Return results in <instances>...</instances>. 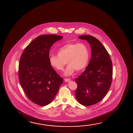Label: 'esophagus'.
<instances>
[{
	"instance_id": "1",
	"label": "esophagus",
	"mask_w": 133,
	"mask_h": 133,
	"mask_svg": "<svg viewBox=\"0 0 133 133\" xmlns=\"http://www.w3.org/2000/svg\"><path fill=\"white\" fill-rule=\"evenodd\" d=\"M64 80H65V81L66 82H69V81H70V80H71V79L70 78H65L64 79Z\"/></svg>"
}]
</instances>
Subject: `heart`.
<instances>
[{
  "mask_svg": "<svg viewBox=\"0 0 133 133\" xmlns=\"http://www.w3.org/2000/svg\"><path fill=\"white\" fill-rule=\"evenodd\" d=\"M58 55H51L49 58L50 65L57 71H62L66 62L68 64L64 72L70 76L75 70L79 71L87 66L90 58L88 48L83 43H68L59 49Z\"/></svg>",
  "mask_w": 133,
  "mask_h": 133,
  "instance_id": "obj_1",
  "label": "heart"
}]
</instances>
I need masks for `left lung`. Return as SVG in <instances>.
I'll list each match as a JSON object with an SVG mask.
<instances>
[{"instance_id": "8db88e82", "label": "left lung", "mask_w": 133, "mask_h": 133, "mask_svg": "<svg viewBox=\"0 0 133 133\" xmlns=\"http://www.w3.org/2000/svg\"><path fill=\"white\" fill-rule=\"evenodd\" d=\"M91 45V59L84 72L75 79L76 99L85 106L97 103L103 99L111 84L113 70L110 55L101 42L92 36L83 35Z\"/></svg>"}]
</instances>
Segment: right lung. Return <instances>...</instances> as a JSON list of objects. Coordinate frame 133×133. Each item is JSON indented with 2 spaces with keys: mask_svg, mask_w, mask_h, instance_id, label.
I'll list each match as a JSON object with an SVG mask.
<instances>
[{
  "mask_svg": "<svg viewBox=\"0 0 133 133\" xmlns=\"http://www.w3.org/2000/svg\"><path fill=\"white\" fill-rule=\"evenodd\" d=\"M62 38L54 34L39 36L26 47L20 57L21 86L28 98L38 105L50 103L63 83L49 61L51 46Z\"/></svg>",
  "mask_w": 133,
  "mask_h": 133,
  "instance_id": "1",
  "label": "right lung"
}]
</instances>
